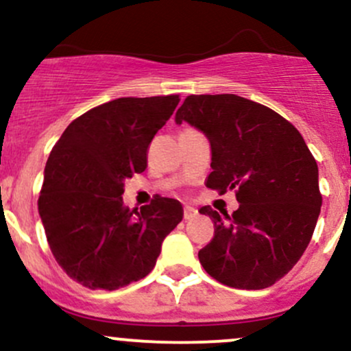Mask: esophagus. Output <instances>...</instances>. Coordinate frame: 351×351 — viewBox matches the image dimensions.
<instances>
[{
	"label": "esophagus",
	"instance_id": "34e87169",
	"mask_svg": "<svg viewBox=\"0 0 351 351\" xmlns=\"http://www.w3.org/2000/svg\"><path fill=\"white\" fill-rule=\"evenodd\" d=\"M196 213H198V211H196L193 206H184V210H183V218H184V219H193V218L196 217Z\"/></svg>",
	"mask_w": 351,
	"mask_h": 351
}]
</instances>
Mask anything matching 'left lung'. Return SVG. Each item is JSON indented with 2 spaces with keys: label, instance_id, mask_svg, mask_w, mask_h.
<instances>
[{
  "label": "left lung",
  "instance_id": "8db88e82",
  "mask_svg": "<svg viewBox=\"0 0 351 351\" xmlns=\"http://www.w3.org/2000/svg\"><path fill=\"white\" fill-rule=\"evenodd\" d=\"M175 121L210 141L206 186L234 190L240 203L233 215L199 208L215 223L199 263L226 287H271L302 258L322 208L318 167L305 140L276 111L237 95L188 96Z\"/></svg>",
  "mask_w": 351,
  "mask_h": 351
}]
</instances>
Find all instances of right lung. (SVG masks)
<instances>
[{
  "mask_svg": "<svg viewBox=\"0 0 351 351\" xmlns=\"http://www.w3.org/2000/svg\"><path fill=\"white\" fill-rule=\"evenodd\" d=\"M178 103V95L113 99L69 123L53 146L38 211L58 265L83 287L111 291L145 278L182 221L178 199L130 210L121 198Z\"/></svg>",
  "mask_w": 351,
  "mask_h": 351,
  "instance_id": "1",
  "label": "right lung"
}]
</instances>
